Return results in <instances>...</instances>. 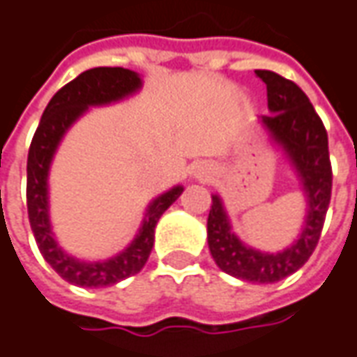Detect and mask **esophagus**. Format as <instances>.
<instances>
[{
	"label": "esophagus",
	"instance_id": "34e87169",
	"mask_svg": "<svg viewBox=\"0 0 357 357\" xmlns=\"http://www.w3.org/2000/svg\"><path fill=\"white\" fill-rule=\"evenodd\" d=\"M198 174H204V169H202V171H198Z\"/></svg>",
	"mask_w": 357,
	"mask_h": 357
}]
</instances>
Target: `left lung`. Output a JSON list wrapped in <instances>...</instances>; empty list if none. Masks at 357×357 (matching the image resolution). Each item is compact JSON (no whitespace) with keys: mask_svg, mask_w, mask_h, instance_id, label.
I'll list each match as a JSON object with an SVG mask.
<instances>
[{"mask_svg":"<svg viewBox=\"0 0 357 357\" xmlns=\"http://www.w3.org/2000/svg\"><path fill=\"white\" fill-rule=\"evenodd\" d=\"M266 83L270 116L262 126L286 151L307 198V215L301 235L291 247L280 252H262L247 247L231 229L227 211L218 194L211 196L208 215V245L215 264L229 276L255 284H274L291 276L313 255L324 225L333 192V167L328 157V136L323 120L314 112L307 95L294 81L274 71L257 70Z\"/></svg>","mask_w":357,"mask_h":357,"instance_id":"left-lung-1","label":"left lung"}]
</instances>
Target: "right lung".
I'll list each match as a JSON object with an SVG mask.
<instances>
[{
  "mask_svg": "<svg viewBox=\"0 0 357 357\" xmlns=\"http://www.w3.org/2000/svg\"><path fill=\"white\" fill-rule=\"evenodd\" d=\"M142 87L136 71L124 68H93L83 71L75 79L63 85L44 108L40 124L34 132L29 159H26V210L36 245L44 260L66 282L81 287L114 286L120 280L137 274L146 266L155 241V225L165 210L183 194V186L157 196L147 206L146 218L136 239L116 257L102 262H85L63 252L54 237L48 215V171L52 157L60 146L61 137L89 107H99L124 99Z\"/></svg>",
  "mask_w": 357,
  "mask_h": 357,
  "instance_id": "right-lung-1",
  "label": "right lung"
}]
</instances>
